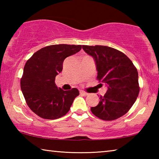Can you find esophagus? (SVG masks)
I'll list each match as a JSON object with an SVG mask.
<instances>
[{
  "instance_id": "1",
  "label": "esophagus",
  "mask_w": 159,
  "mask_h": 159,
  "mask_svg": "<svg viewBox=\"0 0 159 159\" xmlns=\"http://www.w3.org/2000/svg\"><path fill=\"white\" fill-rule=\"evenodd\" d=\"M80 95H83L84 96H86V95H88V93H87L86 92H84V91H80Z\"/></svg>"
}]
</instances>
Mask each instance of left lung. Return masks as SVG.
Here are the masks:
<instances>
[{
    "label": "left lung",
    "mask_w": 159,
    "mask_h": 159,
    "mask_svg": "<svg viewBox=\"0 0 159 159\" xmlns=\"http://www.w3.org/2000/svg\"><path fill=\"white\" fill-rule=\"evenodd\" d=\"M82 48L95 61L99 83L107 91L99 98V104L91 111L104 120H113L125 114L139 92L138 70L124 53L104 45H83Z\"/></svg>",
    "instance_id": "8db88e82"
}]
</instances>
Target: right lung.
I'll return each mask as SVG.
<instances>
[{
  "label": "right lung",
  "mask_w": 159,
  "mask_h": 159,
  "mask_svg": "<svg viewBox=\"0 0 159 159\" xmlns=\"http://www.w3.org/2000/svg\"><path fill=\"white\" fill-rule=\"evenodd\" d=\"M80 45H52L41 48L27 60L21 79V90L31 111L45 119L62 117L79 95L76 88H57L55 77L63 69L65 59L79 52Z\"/></svg>",
  "instance_id": "right-lung-1"
}]
</instances>
